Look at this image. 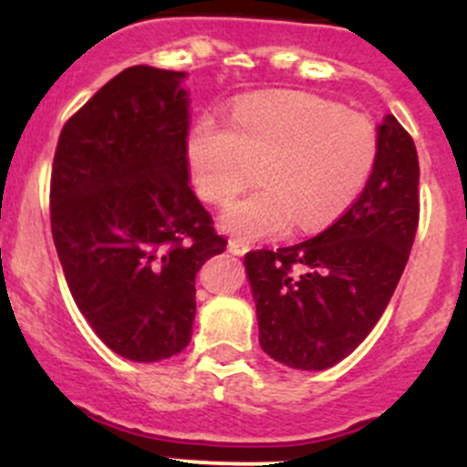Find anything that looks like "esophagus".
Masks as SVG:
<instances>
[{"instance_id": "1", "label": "esophagus", "mask_w": 467, "mask_h": 467, "mask_svg": "<svg viewBox=\"0 0 467 467\" xmlns=\"http://www.w3.org/2000/svg\"><path fill=\"white\" fill-rule=\"evenodd\" d=\"M228 251L233 253V255H246V253H248V244L239 242V239H230V242H228Z\"/></svg>"}]
</instances>
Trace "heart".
<instances>
[{
    "instance_id": "obj_1",
    "label": "heart",
    "mask_w": 467,
    "mask_h": 467,
    "mask_svg": "<svg viewBox=\"0 0 467 467\" xmlns=\"http://www.w3.org/2000/svg\"><path fill=\"white\" fill-rule=\"evenodd\" d=\"M378 155L366 117L307 94H262L239 103L230 129L205 115L187 138L192 178L207 203L223 205L255 176L264 185L221 214L244 242L280 237L291 225L323 228L364 190Z\"/></svg>"
}]
</instances>
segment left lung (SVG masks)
<instances>
[{"label": "left lung", "mask_w": 467, "mask_h": 467, "mask_svg": "<svg viewBox=\"0 0 467 467\" xmlns=\"http://www.w3.org/2000/svg\"><path fill=\"white\" fill-rule=\"evenodd\" d=\"M416 144L393 115L378 126V155L359 199L303 244L244 257L271 359L325 370L346 359L378 325L416 239Z\"/></svg>", "instance_id": "1"}]
</instances>
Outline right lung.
<instances>
[{
	"label": "right lung",
	"instance_id": "obj_1",
	"mask_svg": "<svg viewBox=\"0 0 467 467\" xmlns=\"http://www.w3.org/2000/svg\"><path fill=\"white\" fill-rule=\"evenodd\" d=\"M185 72L135 65L63 126L51 171V234L97 337L130 361L185 350L196 273L225 251L190 187Z\"/></svg>",
	"mask_w": 467,
	"mask_h": 467
}]
</instances>
